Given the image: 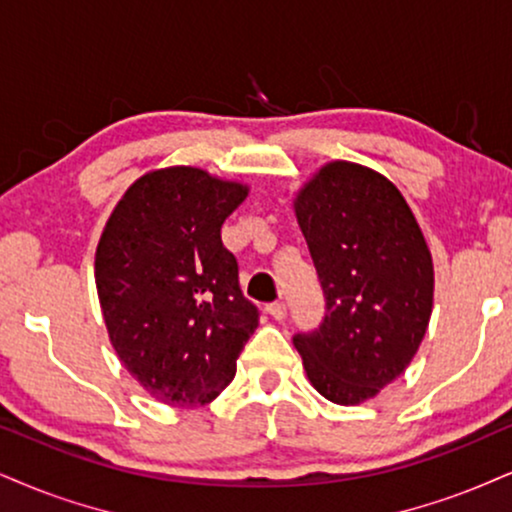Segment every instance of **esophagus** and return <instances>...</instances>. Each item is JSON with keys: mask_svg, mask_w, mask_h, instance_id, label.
Segmentation results:
<instances>
[{"mask_svg": "<svg viewBox=\"0 0 512 512\" xmlns=\"http://www.w3.org/2000/svg\"><path fill=\"white\" fill-rule=\"evenodd\" d=\"M266 311H268L270 315H273L275 320H282V318H285V315H287V306L282 304V301H275V304H270V306L266 308Z\"/></svg>", "mask_w": 512, "mask_h": 512, "instance_id": "obj_1", "label": "esophagus"}]
</instances>
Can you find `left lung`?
<instances>
[{
    "label": "left lung",
    "mask_w": 512,
    "mask_h": 512,
    "mask_svg": "<svg viewBox=\"0 0 512 512\" xmlns=\"http://www.w3.org/2000/svg\"><path fill=\"white\" fill-rule=\"evenodd\" d=\"M323 285L320 330L296 334L308 382L358 406L408 368L434 306V263L399 187L361 163L330 161L294 197Z\"/></svg>",
    "instance_id": "obj_1"
}]
</instances>
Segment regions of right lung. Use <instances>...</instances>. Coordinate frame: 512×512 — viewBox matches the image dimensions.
<instances>
[{"mask_svg":"<svg viewBox=\"0 0 512 512\" xmlns=\"http://www.w3.org/2000/svg\"><path fill=\"white\" fill-rule=\"evenodd\" d=\"M249 185L204 168L144 173L106 220L94 282L111 346L151 399L206 406L235 380L258 327L220 227Z\"/></svg>","mask_w":512,"mask_h":512,"instance_id":"right-lung-1","label":"right lung"}]
</instances>
